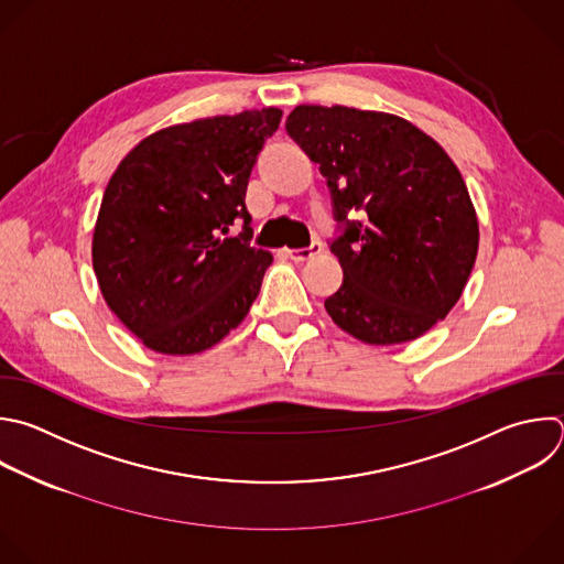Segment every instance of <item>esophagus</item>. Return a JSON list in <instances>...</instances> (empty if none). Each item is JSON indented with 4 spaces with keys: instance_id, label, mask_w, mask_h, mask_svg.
Returning <instances> with one entry per match:
<instances>
[{
    "instance_id": "1",
    "label": "esophagus",
    "mask_w": 564,
    "mask_h": 564,
    "mask_svg": "<svg viewBox=\"0 0 564 564\" xmlns=\"http://www.w3.org/2000/svg\"><path fill=\"white\" fill-rule=\"evenodd\" d=\"M323 250V246L318 243V241H314L312 246H307V248H296V250H288V257L292 259V261H307V259H312L314 254H318Z\"/></svg>"
}]
</instances>
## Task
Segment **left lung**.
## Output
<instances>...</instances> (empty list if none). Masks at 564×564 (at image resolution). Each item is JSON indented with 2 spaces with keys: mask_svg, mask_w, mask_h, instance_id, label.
Returning <instances> with one entry per match:
<instances>
[{
  "mask_svg": "<svg viewBox=\"0 0 564 564\" xmlns=\"http://www.w3.org/2000/svg\"><path fill=\"white\" fill-rule=\"evenodd\" d=\"M285 128L318 163L343 226L332 241L343 285L325 301L327 314L369 345L423 336L456 305L478 254V219L456 163L390 112L296 106Z\"/></svg>",
  "mask_w": 564,
  "mask_h": 564,
  "instance_id": "left-lung-1",
  "label": "left lung"
}]
</instances>
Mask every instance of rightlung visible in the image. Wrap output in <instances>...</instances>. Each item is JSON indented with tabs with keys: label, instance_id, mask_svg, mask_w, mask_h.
I'll return each mask as SVG.
<instances>
[{
	"label": "right lung",
	"instance_id": "1",
	"mask_svg": "<svg viewBox=\"0 0 564 564\" xmlns=\"http://www.w3.org/2000/svg\"><path fill=\"white\" fill-rule=\"evenodd\" d=\"M281 115L243 110L156 130L110 176L93 268L104 301L145 347L199 354L250 312L272 254L250 246L246 191ZM237 218L245 232L226 238Z\"/></svg>",
	"mask_w": 564,
	"mask_h": 564
}]
</instances>
